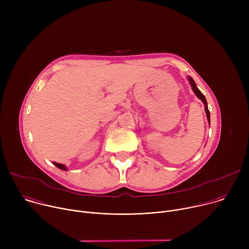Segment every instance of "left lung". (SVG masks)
Segmentation results:
<instances>
[{"mask_svg": "<svg viewBox=\"0 0 249 249\" xmlns=\"http://www.w3.org/2000/svg\"><path fill=\"white\" fill-rule=\"evenodd\" d=\"M187 79H188V82H189V84H190V86H191V88H192V90L194 91V93L196 94V96H197L199 99H201V100H202V102H203V103H204V105H205V112H206V115H207L208 122H209V124H210V111H209V109H208L207 100H206V98H205L204 94H203V93L198 89V88H197V86H196V84H195L194 80H193L191 77H188Z\"/></svg>", "mask_w": 249, "mask_h": 249, "instance_id": "8db88e82", "label": "left lung"}]
</instances>
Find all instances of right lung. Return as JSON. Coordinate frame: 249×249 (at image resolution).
Returning <instances> with one entry per match:
<instances>
[{
	"label": "right lung",
	"instance_id": "add662e5",
	"mask_svg": "<svg viewBox=\"0 0 249 249\" xmlns=\"http://www.w3.org/2000/svg\"><path fill=\"white\" fill-rule=\"evenodd\" d=\"M53 164H54V165H56L58 168H60V169H62V170H67V166H66L65 164L58 163V162H55V161H53Z\"/></svg>",
	"mask_w": 249,
	"mask_h": 249
}]
</instances>
